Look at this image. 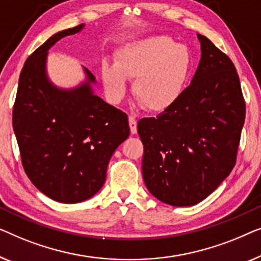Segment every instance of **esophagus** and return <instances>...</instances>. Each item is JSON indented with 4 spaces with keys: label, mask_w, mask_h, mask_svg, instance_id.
Segmentation results:
<instances>
[{
    "label": "esophagus",
    "mask_w": 261,
    "mask_h": 261,
    "mask_svg": "<svg viewBox=\"0 0 261 261\" xmlns=\"http://www.w3.org/2000/svg\"><path fill=\"white\" fill-rule=\"evenodd\" d=\"M129 125H130L131 134L135 135L136 132H137V122H136V119L132 116L129 117Z\"/></svg>",
    "instance_id": "esophagus-1"
}]
</instances>
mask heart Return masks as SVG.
Here are the masks:
<instances>
[{
	"mask_svg": "<svg viewBox=\"0 0 261 261\" xmlns=\"http://www.w3.org/2000/svg\"><path fill=\"white\" fill-rule=\"evenodd\" d=\"M192 66V54L186 46L166 35H151L123 46L116 62L102 64L101 78L113 102L125 97L127 78H135V97L149 111L163 112L182 95Z\"/></svg>",
	"mask_w": 261,
	"mask_h": 261,
	"instance_id": "1",
	"label": "heart"
}]
</instances>
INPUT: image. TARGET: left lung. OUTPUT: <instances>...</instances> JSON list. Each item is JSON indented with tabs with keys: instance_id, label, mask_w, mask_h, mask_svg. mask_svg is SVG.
Masks as SVG:
<instances>
[{
	"instance_id": "8db88e82",
	"label": "left lung",
	"mask_w": 261,
	"mask_h": 261,
	"mask_svg": "<svg viewBox=\"0 0 261 261\" xmlns=\"http://www.w3.org/2000/svg\"><path fill=\"white\" fill-rule=\"evenodd\" d=\"M197 39L201 59L192 84L170 109L137 125L146 188L174 207L201 202L230 174L245 123L232 60L205 36Z\"/></svg>"
}]
</instances>
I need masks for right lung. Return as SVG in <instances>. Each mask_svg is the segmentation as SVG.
<instances>
[{
    "mask_svg": "<svg viewBox=\"0 0 261 261\" xmlns=\"http://www.w3.org/2000/svg\"><path fill=\"white\" fill-rule=\"evenodd\" d=\"M85 24L50 36L22 68L13 111V127L22 166L33 185L54 201L78 203L101 189L115 150L129 137L126 113L94 93V75L69 89L47 73L48 50Z\"/></svg>",
    "mask_w": 261,
    "mask_h": 261,
    "instance_id": "add662e5",
    "label": "right lung"
}]
</instances>
